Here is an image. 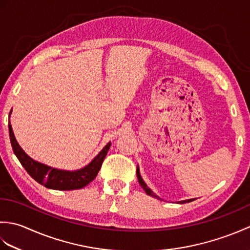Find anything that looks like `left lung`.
Returning a JSON list of instances; mask_svg holds the SVG:
<instances>
[{
    "mask_svg": "<svg viewBox=\"0 0 250 250\" xmlns=\"http://www.w3.org/2000/svg\"><path fill=\"white\" fill-rule=\"evenodd\" d=\"M136 175H137V179H139V183H140V185L142 186V188L145 190V192H146L148 195H151V196H153V198L160 199V198H159L158 195H156L155 193L152 192V191H151V189H150V188H148V187H147V185L144 183V180H143V178L141 177V174H140V168H139V167L136 168ZM194 200H195V199H189V200L180 201V202H178V203H182V204H184V203H189V202H192V201H194Z\"/></svg>",
    "mask_w": 250,
    "mask_h": 250,
    "instance_id": "left-lung-1",
    "label": "left lung"
}]
</instances>
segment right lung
<instances>
[{
  "instance_id": "add662e5",
  "label": "right lung",
  "mask_w": 250,
  "mask_h": 250,
  "mask_svg": "<svg viewBox=\"0 0 250 250\" xmlns=\"http://www.w3.org/2000/svg\"><path fill=\"white\" fill-rule=\"evenodd\" d=\"M12 113V110H10ZM9 113V116H10ZM9 130V139L12 143V147L16 157L18 158L21 166L25 171L29 173L30 176L35 179L37 183L43 185L44 187L55 190H75L82 189L84 186L97 177L104 159L107 155V151L110 147V142L106 145L102 150L99 152V155L90 162L88 166L76 171H64V169H58L48 166H45L43 163H40L33 159L30 158L23 151L22 148L16 141L14 132L12 129V125L8 122Z\"/></svg>"
}]
</instances>
